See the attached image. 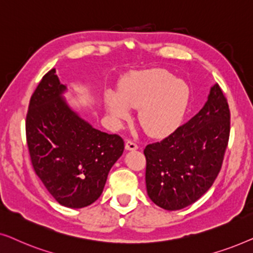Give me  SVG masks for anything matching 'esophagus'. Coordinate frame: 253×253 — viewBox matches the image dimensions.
Listing matches in <instances>:
<instances>
[{
    "label": "esophagus",
    "instance_id": "obj_1",
    "mask_svg": "<svg viewBox=\"0 0 253 253\" xmlns=\"http://www.w3.org/2000/svg\"><path fill=\"white\" fill-rule=\"evenodd\" d=\"M137 148H138V145L134 143L133 140L127 139L126 141V150H127V151H136Z\"/></svg>",
    "mask_w": 253,
    "mask_h": 253
}]
</instances>
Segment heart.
Returning a JSON list of instances; mask_svg holds the SVG:
<instances>
[{"label": "heart", "mask_w": 253, "mask_h": 253, "mask_svg": "<svg viewBox=\"0 0 253 253\" xmlns=\"http://www.w3.org/2000/svg\"><path fill=\"white\" fill-rule=\"evenodd\" d=\"M190 100L185 82L164 69H150L124 78L117 93L106 91L105 107L116 120H126L138 109V122L151 137H166L182 123Z\"/></svg>", "instance_id": "heart-1"}]
</instances>
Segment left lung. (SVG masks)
I'll list each match as a JSON object with an SVG mask.
<instances>
[{
	"label": "left lung",
	"instance_id": "obj_1",
	"mask_svg": "<svg viewBox=\"0 0 253 253\" xmlns=\"http://www.w3.org/2000/svg\"><path fill=\"white\" fill-rule=\"evenodd\" d=\"M229 132V106L219 84H214L198 114L145 147V179L152 202L167 211L197 202L220 172Z\"/></svg>",
	"mask_w": 253,
	"mask_h": 253
}]
</instances>
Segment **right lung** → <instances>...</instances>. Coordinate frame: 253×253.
<instances>
[{
  "mask_svg": "<svg viewBox=\"0 0 253 253\" xmlns=\"http://www.w3.org/2000/svg\"><path fill=\"white\" fill-rule=\"evenodd\" d=\"M65 89L55 69L43 76L30 100L26 141L34 171L48 192L61 205L82 209L101 196L124 141L75 113L62 96Z\"/></svg>",
  "mask_w": 253,
  "mask_h": 253,
  "instance_id": "add662e5",
  "label": "right lung"
}]
</instances>
